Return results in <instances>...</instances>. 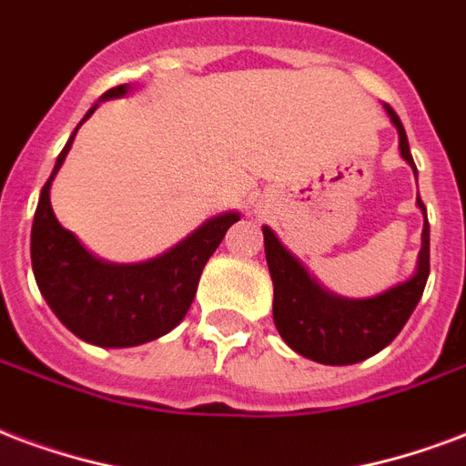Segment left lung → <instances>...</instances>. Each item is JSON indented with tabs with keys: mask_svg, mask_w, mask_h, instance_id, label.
I'll use <instances>...</instances> for the list:
<instances>
[{
	"mask_svg": "<svg viewBox=\"0 0 466 466\" xmlns=\"http://www.w3.org/2000/svg\"><path fill=\"white\" fill-rule=\"evenodd\" d=\"M386 113L398 129L400 154L415 171L403 122L390 105H386ZM418 206L425 226H422V248H420L415 275L386 289L383 295L369 299H346L327 292L307 272L302 262L279 243L278 236L268 226H262L265 258L275 287L272 319L289 349L317 363L349 366V363L366 361L400 334L405 321L410 319L412 309L418 307L430 275V223L420 194Z\"/></svg>",
	"mask_w": 466,
	"mask_h": 466,
	"instance_id": "1",
	"label": "left lung"
}]
</instances>
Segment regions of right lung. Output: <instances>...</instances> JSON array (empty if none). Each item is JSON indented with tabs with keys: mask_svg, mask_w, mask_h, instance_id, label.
I'll list each match as a JSON object with an SVG mask.
<instances>
[{
	"mask_svg": "<svg viewBox=\"0 0 466 466\" xmlns=\"http://www.w3.org/2000/svg\"><path fill=\"white\" fill-rule=\"evenodd\" d=\"M129 86L110 87L100 100L120 97ZM93 105L80 125L96 113ZM78 125V127H80ZM76 127V132H78ZM56 159L51 177L41 188L31 226V268L41 295L66 329L87 344L125 349L169 334L194 302L204 272L226 230L240 216L220 213L159 258L135 265L97 260L66 230L51 208V181L61 169L73 137Z\"/></svg>",
	"mask_w": 466,
	"mask_h": 466,
	"instance_id": "add662e5",
	"label": "right lung"
}]
</instances>
